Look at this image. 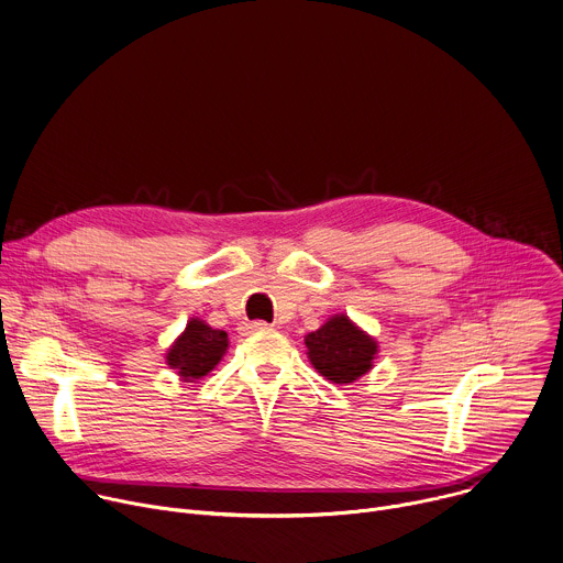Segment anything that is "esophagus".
Returning <instances> with one entry per match:
<instances>
[{
    "instance_id": "obj_1",
    "label": "esophagus",
    "mask_w": 563,
    "mask_h": 563,
    "mask_svg": "<svg viewBox=\"0 0 563 563\" xmlns=\"http://www.w3.org/2000/svg\"><path fill=\"white\" fill-rule=\"evenodd\" d=\"M269 330V325L265 323V320H254V323H243V328H240V332L243 334H258V332H265Z\"/></svg>"
}]
</instances>
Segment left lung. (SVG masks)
<instances>
[{
	"label": "left lung",
	"mask_w": 563,
	"mask_h": 563,
	"mask_svg": "<svg viewBox=\"0 0 563 563\" xmlns=\"http://www.w3.org/2000/svg\"><path fill=\"white\" fill-rule=\"evenodd\" d=\"M307 358L313 369L336 385H350L374 367L378 343L347 313H334L316 332L305 336Z\"/></svg>",
	"instance_id": "1"
}]
</instances>
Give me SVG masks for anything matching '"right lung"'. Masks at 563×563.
<instances>
[{
	"mask_svg": "<svg viewBox=\"0 0 563 563\" xmlns=\"http://www.w3.org/2000/svg\"><path fill=\"white\" fill-rule=\"evenodd\" d=\"M227 347V332L213 330L202 318H191L185 332L169 345L165 361L185 383H194L222 361Z\"/></svg>",
	"mask_w": 563,
	"mask_h": 563,
	"instance_id": "1",
	"label": "right lung"
}]
</instances>
